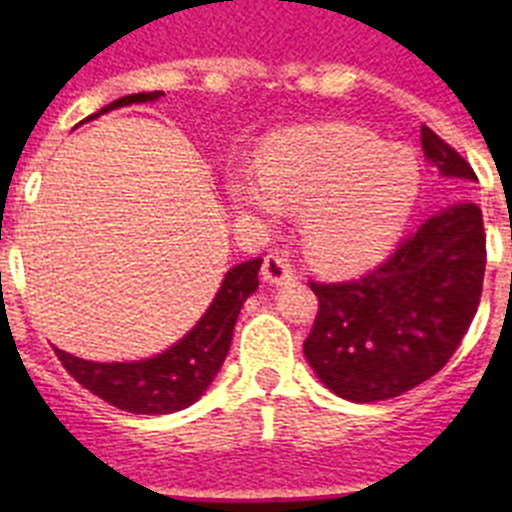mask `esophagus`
I'll list each match as a JSON object with an SVG mask.
<instances>
[{
  "label": "esophagus",
  "mask_w": 512,
  "mask_h": 512,
  "mask_svg": "<svg viewBox=\"0 0 512 512\" xmlns=\"http://www.w3.org/2000/svg\"><path fill=\"white\" fill-rule=\"evenodd\" d=\"M261 277L269 284H282L295 277V269H292L284 253H269L264 259V266H261Z\"/></svg>",
  "instance_id": "esophagus-1"
}]
</instances>
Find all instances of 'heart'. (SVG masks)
I'll use <instances>...</instances> for the list:
<instances>
[{
  "label": "heart",
  "instance_id": "1",
  "mask_svg": "<svg viewBox=\"0 0 512 512\" xmlns=\"http://www.w3.org/2000/svg\"><path fill=\"white\" fill-rule=\"evenodd\" d=\"M413 156L384 148L354 125H305L266 146L256 174L235 179L238 207L274 220L300 210L307 256L330 271H351L379 259L418 200Z\"/></svg>",
  "mask_w": 512,
  "mask_h": 512
}]
</instances>
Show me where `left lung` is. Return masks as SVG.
Listing matches in <instances>:
<instances>
[{
  "label": "left lung",
  "mask_w": 512,
  "mask_h": 512,
  "mask_svg": "<svg viewBox=\"0 0 512 512\" xmlns=\"http://www.w3.org/2000/svg\"><path fill=\"white\" fill-rule=\"evenodd\" d=\"M443 176L477 182L446 140L420 128ZM487 246L472 202L428 217L374 271L348 282H310L318 315L305 356L320 382L351 402L390 400L441 372L482 297Z\"/></svg>",
  "instance_id": "left-lung-1"
}]
</instances>
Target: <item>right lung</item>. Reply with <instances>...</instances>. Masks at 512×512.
Listing matches in <instances>:
<instances>
[{"label":"right lung","mask_w":512,"mask_h":512,"mask_svg":"<svg viewBox=\"0 0 512 512\" xmlns=\"http://www.w3.org/2000/svg\"><path fill=\"white\" fill-rule=\"evenodd\" d=\"M161 94L164 92L128 94L102 107L97 115L125 107V104L153 102ZM259 269L261 259L233 266L225 274L223 287L217 289L215 300L207 307L200 323L194 325L182 341L166 348L164 354L146 361H130V364H122V361L99 364V361H84L56 348L58 361L81 387H87L92 395L128 413L169 415L189 408L192 402L200 400L202 392L220 372L230 341H233L238 312L259 287Z\"/></svg>","instance_id":"add662e5"}]
</instances>
